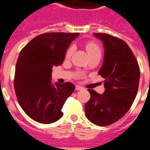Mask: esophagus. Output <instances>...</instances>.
Here are the masks:
<instances>
[{
  "label": "esophagus",
  "instance_id": "esophagus-1",
  "mask_svg": "<svg viewBox=\"0 0 150 150\" xmlns=\"http://www.w3.org/2000/svg\"><path fill=\"white\" fill-rule=\"evenodd\" d=\"M82 88H83L82 87L80 86V85H76V86H75V90H77V91L81 90Z\"/></svg>",
  "mask_w": 150,
  "mask_h": 150
}]
</instances>
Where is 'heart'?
Returning a JSON list of instances; mask_svg holds the SVG:
<instances>
[{
    "label": "heart",
    "mask_w": 150,
    "mask_h": 150,
    "mask_svg": "<svg viewBox=\"0 0 150 150\" xmlns=\"http://www.w3.org/2000/svg\"><path fill=\"white\" fill-rule=\"evenodd\" d=\"M85 49L89 56L91 55H94V54H99L100 55L101 53V49L100 46H99L98 43L94 41H89V42L85 43ZM73 51H74V48L73 46H70L66 51L65 53V58L66 59H70L71 56H72Z\"/></svg>",
    "instance_id": "heart-1"
}]
</instances>
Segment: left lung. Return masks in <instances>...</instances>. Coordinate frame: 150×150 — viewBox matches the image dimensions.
<instances>
[{"label":"left lung","instance_id":"1","mask_svg":"<svg viewBox=\"0 0 150 150\" xmlns=\"http://www.w3.org/2000/svg\"><path fill=\"white\" fill-rule=\"evenodd\" d=\"M104 43V59L98 74L104 79L105 91L88 89L91 98L85 104V115L94 124H114L129 110L135 100L139 81V67L127 42L107 33H95Z\"/></svg>","mask_w":150,"mask_h":150}]
</instances>
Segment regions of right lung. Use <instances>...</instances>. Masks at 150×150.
<instances>
[{
  "label": "right lung",
  "instance_id": "add662e5",
  "mask_svg": "<svg viewBox=\"0 0 150 150\" xmlns=\"http://www.w3.org/2000/svg\"><path fill=\"white\" fill-rule=\"evenodd\" d=\"M79 35L40 34L20 52L13 81L15 92L23 110L35 121L51 124L62 117V106L75 87L70 82L52 85V69L62 65L68 47Z\"/></svg>",
  "mask_w": 150,
  "mask_h": 150
}]
</instances>
